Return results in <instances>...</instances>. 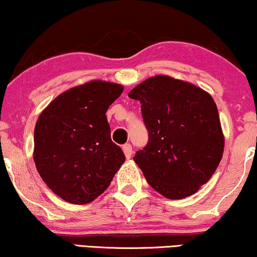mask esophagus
<instances>
[{"label": "esophagus", "instance_id": "1", "mask_svg": "<svg viewBox=\"0 0 257 257\" xmlns=\"http://www.w3.org/2000/svg\"><path fill=\"white\" fill-rule=\"evenodd\" d=\"M122 151H124V154L126 157V159H130L132 157L133 150H132V145L131 144H126V145L122 146Z\"/></svg>", "mask_w": 257, "mask_h": 257}]
</instances>
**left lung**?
<instances>
[{
    "label": "left lung",
    "mask_w": 257,
    "mask_h": 257,
    "mask_svg": "<svg viewBox=\"0 0 257 257\" xmlns=\"http://www.w3.org/2000/svg\"><path fill=\"white\" fill-rule=\"evenodd\" d=\"M139 100L149 143L133 160L152 188L184 199L212 178L223 154L219 112L209 93L184 80L154 76L130 91Z\"/></svg>",
    "instance_id": "1"
}]
</instances>
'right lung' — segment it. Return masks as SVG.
I'll list each match as a JSON object with an SVG mask.
<instances>
[{
	"mask_svg": "<svg viewBox=\"0 0 257 257\" xmlns=\"http://www.w3.org/2000/svg\"><path fill=\"white\" fill-rule=\"evenodd\" d=\"M122 90L119 84L92 80L59 94L38 117L34 161L48 187L65 201H93L124 164L105 115Z\"/></svg>",
	"mask_w": 257,
	"mask_h": 257,
	"instance_id": "obj_1",
	"label": "right lung"
}]
</instances>
